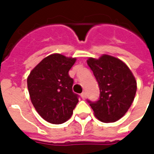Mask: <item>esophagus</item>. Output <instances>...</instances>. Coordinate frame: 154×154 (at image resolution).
<instances>
[{
	"label": "esophagus",
	"mask_w": 154,
	"mask_h": 154,
	"mask_svg": "<svg viewBox=\"0 0 154 154\" xmlns=\"http://www.w3.org/2000/svg\"><path fill=\"white\" fill-rule=\"evenodd\" d=\"M81 97H82L83 100H85V99H86V97H87V94H86V92H82V93L81 94Z\"/></svg>",
	"instance_id": "1"
}]
</instances>
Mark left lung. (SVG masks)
I'll use <instances>...</instances> for the list:
<instances>
[{"mask_svg": "<svg viewBox=\"0 0 154 154\" xmlns=\"http://www.w3.org/2000/svg\"><path fill=\"white\" fill-rule=\"evenodd\" d=\"M87 64L100 88L99 100L87 102L100 121L116 122L132 105L137 91L135 78L125 63L112 56L90 57Z\"/></svg>", "mask_w": 154, "mask_h": 154, "instance_id": "8db88e82", "label": "left lung"}]
</instances>
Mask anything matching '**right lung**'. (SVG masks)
<instances>
[{
	"label": "right lung",
	"instance_id": "obj_1",
	"mask_svg": "<svg viewBox=\"0 0 154 154\" xmlns=\"http://www.w3.org/2000/svg\"><path fill=\"white\" fill-rule=\"evenodd\" d=\"M76 58L59 54L48 56L30 72L27 85L31 102L48 122L59 125L70 119L78 102L68 72Z\"/></svg>",
	"mask_w": 154,
	"mask_h": 154
}]
</instances>
